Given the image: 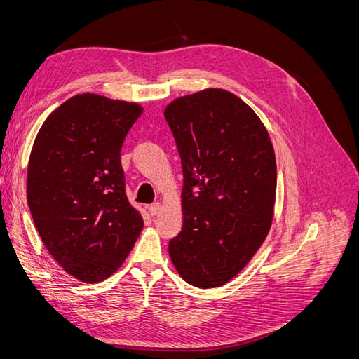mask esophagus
<instances>
[{
    "label": "esophagus",
    "instance_id": "1",
    "mask_svg": "<svg viewBox=\"0 0 359 359\" xmlns=\"http://www.w3.org/2000/svg\"><path fill=\"white\" fill-rule=\"evenodd\" d=\"M160 210H161V203L160 202H156V203L148 206V211H149L151 215H157L160 212Z\"/></svg>",
    "mask_w": 359,
    "mask_h": 359
}]
</instances>
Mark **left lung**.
<instances>
[{"label": "left lung", "instance_id": "8db88e82", "mask_svg": "<svg viewBox=\"0 0 359 359\" xmlns=\"http://www.w3.org/2000/svg\"><path fill=\"white\" fill-rule=\"evenodd\" d=\"M182 166V229L169 241L178 274L219 287L250 262L274 217L277 165L264 123L240 97L206 88L165 109Z\"/></svg>", "mask_w": 359, "mask_h": 359}]
</instances>
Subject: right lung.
Instances as JSON below:
<instances>
[{
	"instance_id": "right-lung-1",
	"label": "right lung",
	"mask_w": 359,
	"mask_h": 359,
	"mask_svg": "<svg viewBox=\"0 0 359 359\" xmlns=\"http://www.w3.org/2000/svg\"><path fill=\"white\" fill-rule=\"evenodd\" d=\"M142 106L78 94L53 111L32 145L27 201L52 257L83 283L123 265L144 227L126 194L121 147Z\"/></svg>"
}]
</instances>
